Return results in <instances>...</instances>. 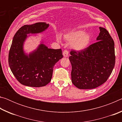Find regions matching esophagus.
<instances>
[{"label":"esophagus","instance_id":"esophagus-1","mask_svg":"<svg viewBox=\"0 0 122 122\" xmlns=\"http://www.w3.org/2000/svg\"><path fill=\"white\" fill-rule=\"evenodd\" d=\"M69 55V52L67 50H65L63 51V55L64 57H68Z\"/></svg>","mask_w":122,"mask_h":122}]
</instances>
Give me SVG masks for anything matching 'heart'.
<instances>
[{"label":"heart","mask_w":122,"mask_h":122,"mask_svg":"<svg viewBox=\"0 0 122 122\" xmlns=\"http://www.w3.org/2000/svg\"><path fill=\"white\" fill-rule=\"evenodd\" d=\"M65 40L71 43L72 48L76 51H82L87 48L90 44L92 37L88 33L82 30H71L63 34ZM57 41H60V36H57Z\"/></svg>","instance_id":"obj_1"}]
</instances>
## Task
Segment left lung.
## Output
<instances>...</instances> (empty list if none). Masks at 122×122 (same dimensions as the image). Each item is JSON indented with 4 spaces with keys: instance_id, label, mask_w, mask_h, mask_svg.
<instances>
[{
    "instance_id": "8db88e82",
    "label": "left lung",
    "mask_w": 122,
    "mask_h": 122,
    "mask_svg": "<svg viewBox=\"0 0 122 122\" xmlns=\"http://www.w3.org/2000/svg\"><path fill=\"white\" fill-rule=\"evenodd\" d=\"M97 42L82 51H71V81L80 89L98 87L107 81L115 65V44L106 28L100 27Z\"/></svg>"
}]
</instances>
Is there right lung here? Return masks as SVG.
<instances>
[{"label":"right lung","mask_w":122,"mask_h":122,"mask_svg":"<svg viewBox=\"0 0 122 122\" xmlns=\"http://www.w3.org/2000/svg\"><path fill=\"white\" fill-rule=\"evenodd\" d=\"M49 24L40 22L25 25L20 28L13 37L9 54V64L16 80L24 86L41 87L51 82L54 66L63 57L61 49L48 48L41 41L36 49L25 53L24 45L31 34L45 32Z\"/></svg>","instance_id":"add662e5"}]
</instances>
